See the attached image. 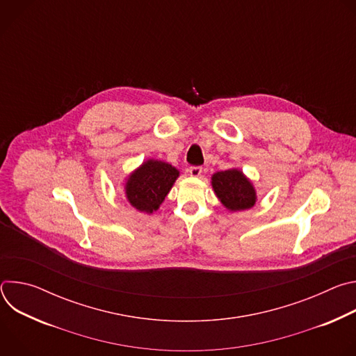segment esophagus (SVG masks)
<instances>
[{
    "mask_svg": "<svg viewBox=\"0 0 356 356\" xmlns=\"http://www.w3.org/2000/svg\"><path fill=\"white\" fill-rule=\"evenodd\" d=\"M188 173H190L191 177H200L201 173H202V169H201L200 166H191V168L188 169Z\"/></svg>",
    "mask_w": 356,
    "mask_h": 356,
    "instance_id": "obj_1",
    "label": "esophagus"
}]
</instances>
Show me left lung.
I'll return each instance as SVG.
<instances>
[{
    "instance_id": "obj_1",
    "label": "left lung",
    "mask_w": 356,
    "mask_h": 356,
    "mask_svg": "<svg viewBox=\"0 0 356 356\" xmlns=\"http://www.w3.org/2000/svg\"><path fill=\"white\" fill-rule=\"evenodd\" d=\"M211 186L221 204L231 213L249 210L258 201L253 183L238 168L214 173Z\"/></svg>"
}]
</instances>
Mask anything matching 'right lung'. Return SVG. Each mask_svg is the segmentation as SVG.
Returning <instances> with one entry per match:
<instances>
[{
    "mask_svg": "<svg viewBox=\"0 0 356 356\" xmlns=\"http://www.w3.org/2000/svg\"><path fill=\"white\" fill-rule=\"evenodd\" d=\"M179 176L180 172L170 163L146 159L125 177L124 194L127 201L140 213L158 211Z\"/></svg>",
    "mask_w": 356,
    "mask_h": 356,
    "instance_id": "obj_1",
    "label": "right lung"
}]
</instances>
